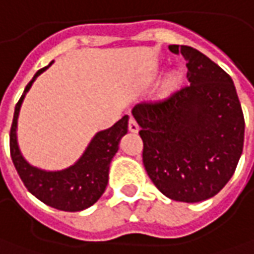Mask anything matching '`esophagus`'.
<instances>
[{
	"instance_id": "esophagus-1",
	"label": "esophagus",
	"mask_w": 254,
	"mask_h": 254,
	"mask_svg": "<svg viewBox=\"0 0 254 254\" xmlns=\"http://www.w3.org/2000/svg\"><path fill=\"white\" fill-rule=\"evenodd\" d=\"M128 130L131 132H138L139 131V126H138V123L135 122L134 117H130V120H128Z\"/></svg>"
}]
</instances>
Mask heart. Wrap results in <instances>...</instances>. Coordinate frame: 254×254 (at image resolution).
I'll return each mask as SVG.
<instances>
[{"label":"heart","instance_id":"b5f03b06","mask_svg":"<svg viewBox=\"0 0 254 254\" xmlns=\"http://www.w3.org/2000/svg\"><path fill=\"white\" fill-rule=\"evenodd\" d=\"M181 73L180 71H171L169 76L166 77L163 84V91L166 94H170L173 91H176L178 88V85L181 84Z\"/></svg>","mask_w":254,"mask_h":254}]
</instances>
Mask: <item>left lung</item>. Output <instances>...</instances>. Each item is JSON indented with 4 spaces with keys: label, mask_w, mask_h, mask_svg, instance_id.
Wrapping results in <instances>:
<instances>
[{
    "label": "left lung",
    "mask_w": 254,
    "mask_h": 254,
    "mask_svg": "<svg viewBox=\"0 0 254 254\" xmlns=\"http://www.w3.org/2000/svg\"><path fill=\"white\" fill-rule=\"evenodd\" d=\"M188 62L190 85L141 102L145 170L163 195L195 203L214 196L235 173L244 149L245 119L230 74L192 47L170 45Z\"/></svg>",
    "instance_id": "left-lung-1"
}]
</instances>
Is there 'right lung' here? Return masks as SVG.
<instances>
[{
  "label": "right lung",
  "mask_w": 254,
  "mask_h": 254,
  "mask_svg": "<svg viewBox=\"0 0 254 254\" xmlns=\"http://www.w3.org/2000/svg\"><path fill=\"white\" fill-rule=\"evenodd\" d=\"M52 64L54 61L37 71L30 83L26 85L22 97L15 106L9 134L10 157L24 187L37 199L58 210L80 211L92 206L105 192L109 180V164L119 150L120 139L128 130V116H123L108 130L97 132L83 156L64 170H41L27 163L17 146L16 127L19 110L31 84Z\"/></svg>",
  "instance_id": "right-lung-1"
}]
</instances>
